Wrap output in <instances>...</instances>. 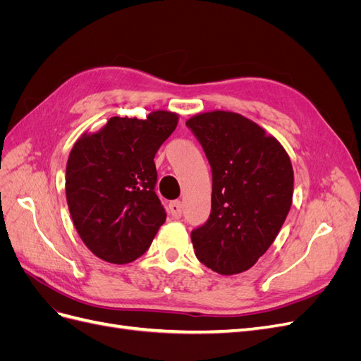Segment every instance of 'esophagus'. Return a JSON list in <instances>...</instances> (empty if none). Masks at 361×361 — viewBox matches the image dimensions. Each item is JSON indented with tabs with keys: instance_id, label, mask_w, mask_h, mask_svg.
I'll use <instances>...</instances> for the list:
<instances>
[{
	"instance_id": "obj_1",
	"label": "esophagus",
	"mask_w": 361,
	"mask_h": 361,
	"mask_svg": "<svg viewBox=\"0 0 361 361\" xmlns=\"http://www.w3.org/2000/svg\"><path fill=\"white\" fill-rule=\"evenodd\" d=\"M169 209H170V214H171L174 220H179V218L182 216V203L179 200L171 202L169 204Z\"/></svg>"
}]
</instances>
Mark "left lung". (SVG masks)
<instances>
[{
  "label": "left lung",
  "mask_w": 361,
  "mask_h": 361,
  "mask_svg": "<svg viewBox=\"0 0 361 361\" xmlns=\"http://www.w3.org/2000/svg\"><path fill=\"white\" fill-rule=\"evenodd\" d=\"M187 126L212 170L211 215L191 232L194 253L218 274H239L265 255L286 220L293 194L290 158L241 114L203 113Z\"/></svg>",
  "instance_id": "left-lung-1"
}]
</instances>
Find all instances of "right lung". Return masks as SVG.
Segmentation results:
<instances>
[{
	"instance_id": "obj_1",
	"label": "right lung",
	"mask_w": 361,
	"mask_h": 361,
	"mask_svg": "<svg viewBox=\"0 0 361 361\" xmlns=\"http://www.w3.org/2000/svg\"><path fill=\"white\" fill-rule=\"evenodd\" d=\"M178 114L146 120L111 117L73 145L66 166V199L73 226L92 253L129 264L149 250L166 209L155 192V154L178 126Z\"/></svg>"
}]
</instances>
